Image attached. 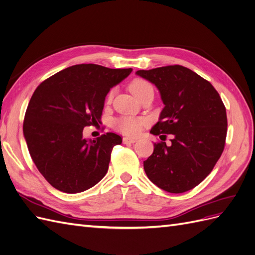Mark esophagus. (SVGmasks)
Returning <instances> with one entry per match:
<instances>
[{"label": "esophagus", "instance_id": "1", "mask_svg": "<svg viewBox=\"0 0 255 255\" xmlns=\"http://www.w3.org/2000/svg\"><path fill=\"white\" fill-rule=\"evenodd\" d=\"M134 142H136V139H134V138L123 137V143H126V144H130V143H134Z\"/></svg>", "mask_w": 255, "mask_h": 255}]
</instances>
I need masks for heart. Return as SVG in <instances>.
<instances>
[{
    "mask_svg": "<svg viewBox=\"0 0 255 255\" xmlns=\"http://www.w3.org/2000/svg\"><path fill=\"white\" fill-rule=\"evenodd\" d=\"M129 90L132 91V94L138 100H140L145 94H148L149 91H153V87L148 81H145L143 79H135L129 84ZM112 99L113 91H111L109 96H107V102H111ZM144 120L141 118H134L123 116V117H120L115 121V128L122 134L134 136L140 132Z\"/></svg>",
    "mask_w": 255,
    "mask_h": 255,
    "instance_id": "b5f03b06",
    "label": "heart"
}]
</instances>
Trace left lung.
<instances>
[{"instance_id": "1", "label": "left lung", "mask_w": 255, "mask_h": 255, "mask_svg": "<svg viewBox=\"0 0 255 255\" xmlns=\"http://www.w3.org/2000/svg\"><path fill=\"white\" fill-rule=\"evenodd\" d=\"M136 74L155 85L165 105L151 133L173 135L170 144L154 143L152 155L143 161L145 174L171 194L190 190L212 172L225 149L226 106L213 85L186 67L166 66Z\"/></svg>"}]
</instances>
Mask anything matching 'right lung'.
Segmentation results:
<instances>
[{
    "label": "right lung",
    "instance_id": "add662e5",
    "mask_svg": "<svg viewBox=\"0 0 255 255\" xmlns=\"http://www.w3.org/2000/svg\"><path fill=\"white\" fill-rule=\"evenodd\" d=\"M130 72V68L75 65L50 76L34 91L23 134L37 169L54 188L78 194L106 174L112 150L122 138L110 132L87 140L83 129L98 125L106 95Z\"/></svg>",
    "mask_w": 255,
    "mask_h": 255
}]
</instances>
